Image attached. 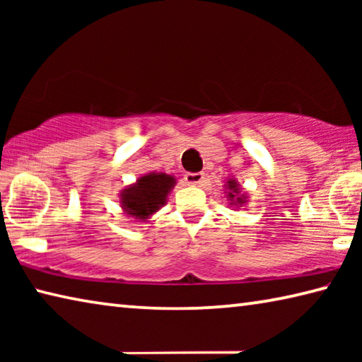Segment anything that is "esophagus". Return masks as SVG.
Returning a JSON list of instances; mask_svg holds the SVG:
<instances>
[{
	"instance_id": "1",
	"label": "esophagus",
	"mask_w": 362,
	"mask_h": 362,
	"mask_svg": "<svg viewBox=\"0 0 362 362\" xmlns=\"http://www.w3.org/2000/svg\"><path fill=\"white\" fill-rule=\"evenodd\" d=\"M183 179H185V182L188 183V185H192V187L203 185L204 174H203V173H187L185 177H183Z\"/></svg>"
}]
</instances>
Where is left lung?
Returning a JSON list of instances; mask_svg holds the SVG:
<instances>
[{
	"label": "left lung",
	"instance_id": "left-lung-1",
	"mask_svg": "<svg viewBox=\"0 0 362 362\" xmlns=\"http://www.w3.org/2000/svg\"><path fill=\"white\" fill-rule=\"evenodd\" d=\"M225 189H226V198H228L231 207H241L247 203V194L241 192L240 183H238L235 179H228L225 183Z\"/></svg>",
	"mask_w": 362,
	"mask_h": 362
}]
</instances>
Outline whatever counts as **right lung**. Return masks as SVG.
I'll use <instances>...</instances> for the list:
<instances>
[{
  "mask_svg": "<svg viewBox=\"0 0 362 362\" xmlns=\"http://www.w3.org/2000/svg\"><path fill=\"white\" fill-rule=\"evenodd\" d=\"M175 177L164 173H148L136 183L121 189L119 204L127 217L136 222H148L153 214L166 204L168 194L175 187Z\"/></svg>",
  "mask_w": 362,
  "mask_h": 362,
  "instance_id": "add662e5",
  "label": "right lung"
}]
</instances>
